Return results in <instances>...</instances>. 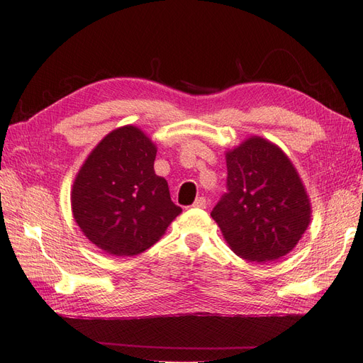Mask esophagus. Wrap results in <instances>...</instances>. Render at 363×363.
<instances>
[{
  "mask_svg": "<svg viewBox=\"0 0 363 363\" xmlns=\"http://www.w3.org/2000/svg\"><path fill=\"white\" fill-rule=\"evenodd\" d=\"M206 206H207V203H206L204 196H199V198L195 199L194 207H198V209H206Z\"/></svg>",
  "mask_w": 363,
  "mask_h": 363,
  "instance_id": "1",
  "label": "esophagus"
}]
</instances>
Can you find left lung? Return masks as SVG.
<instances>
[{"label": "left lung", "instance_id": "obj_1", "mask_svg": "<svg viewBox=\"0 0 363 363\" xmlns=\"http://www.w3.org/2000/svg\"><path fill=\"white\" fill-rule=\"evenodd\" d=\"M226 194L211 212L230 248L246 260H276L295 248L311 203L289 157L251 137L226 154Z\"/></svg>", "mask_w": 363, "mask_h": 363}]
</instances>
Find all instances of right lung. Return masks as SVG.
<instances>
[{"label": "right lung", "mask_w": 363, "mask_h": 363, "mask_svg": "<svg viewBox=\"0 0 363 363\" xmlns=\"http://www.w3.org/2000/svg\"><path fill=\"white\" fill-rule=\"evenodd\" d=\"M156 146L140 129L123 126L90 152L72 191L73 217L91 243L113 256H137L182 212L154 173Z\"/></svg>", "instance_id": "right-lung-1"}]
</instances>
